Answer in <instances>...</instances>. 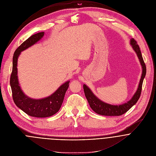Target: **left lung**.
<instances>
[{
  "label": "left lung",
  "mask_w": 156,
  "mask_h": 156,
  "mask_svg": "<svg viewBox=\"0 0 156 156\" xmlns=\"http://www.w3.org/2000/svg\"><path fill=\"white\" fill-rule=\"evenodd\" d=\"M130 41V44L136 53L142 68V74L138 88L135 93V94L133 95L132 98L127 103L119 105H113L105 103L100 100L97 96H95V95L92 92V91L87 85L83 84V87L85 95L88 102V104L90 108L93 109V111L98 114L108 116L121 115L127 112L133 106H134L140 98L141 92L143 82L146 73V67L145 63H144V60L140 47L137 44V42L133 38H132Z\"/></svg>",
  "instance_id": "obj_1"
}]
</instances>
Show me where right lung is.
<instances>
[{
    "mask_svg": "<svg viewBox=\"0 0 156 156\" xmlns=\"http://www.w3.org/2000/svg\"><path fill=\"white\" fill-rule=\"evenodd\" d=\"M44 34V32H41L31 36L15 50L13 56V68L10 81L13 99L16 106L30 116L42 118L51 116L59 110L70 82L69 80L66 81L51 95L41 99L29 97L21 88L18 78V57L21 51L39 42Z\"/></svg>",
    "mask_w": 156,
    "mask_h": 156,
    "instance_id": "right-lung-1",
    "label": "right lung"
}]
</instances>
